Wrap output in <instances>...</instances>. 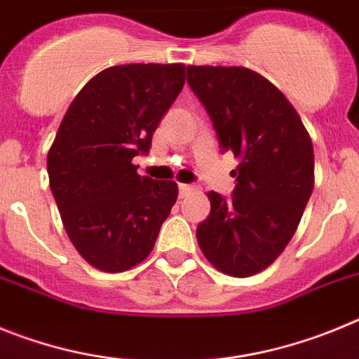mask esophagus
I'll return each mask as SVG.
<instances>
[{
  "label": "esophagus",
  "mask_w": 359,
  "mask_h": 359,
  "mask_svg": "<svg viewBox=\"0 0 359 359\" xmlns=\"http://www.w3.org/2000/svg\"><path fill=\"white\" fill-rule=\"evenodd\" d=\"M190 192H194V187L185 185V183H180V198H187Z\"/></svg>",
  "instance_id": "1"
}]
</instances>
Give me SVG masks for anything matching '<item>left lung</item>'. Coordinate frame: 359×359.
Here are the masks:
<instances>
[{"instance_id":"obj_1","label":"left lung","mask_w":359,"mask_h":359,"mask_svg":"<svg viewBox=\"0 0 359 359\" xmlns=\"http://www.w3.org/2000/svg\"><path fill=\"white\" fill-rule=\"evenodd\" d=\"M221 151L239 158L231 198L208 192L210 214L196 237L208 261L231 277L268 268L293 237L315 185V154L282 91L241 66H187Z\"/></svg>"}]
</instances>
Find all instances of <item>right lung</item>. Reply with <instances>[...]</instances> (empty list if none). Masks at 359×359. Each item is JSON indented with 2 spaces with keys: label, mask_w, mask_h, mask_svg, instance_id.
<instances>
[{
  "label": "right lung",
  "mask_w": 359,
  "mask_h": 359,
  "mask_svg": "<svg viewBox=\"0 0 359 359\" xmlns=\"http://www.w3.org/2000/svg\"><path fill=\"white\" fill-rule=\"evenodd\" d=\"M185 84L183 65H122L73 98L48 151L50 189L77 252L118 273L140 264L177 199V185L136 172L152 133Z\"/></svg>",
  "instance_id": "obj_1"
}]
</instances>
